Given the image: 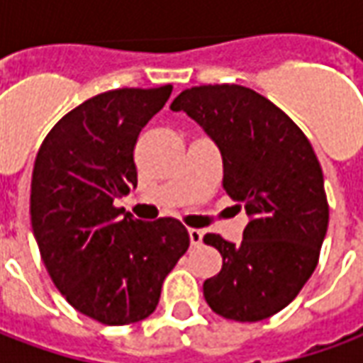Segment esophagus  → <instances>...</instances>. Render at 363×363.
<instances>
[{
	"mask_svg": "<svg viewBox=\"0 0 363 363\" xmlns=\"http://www.w3.org/2000/svg\"><path fill=\"white\" fill-rule=\"evenodd\" d=\"M189 237H190V243L194 245V247H198V245L202 243V237H204V233H202L200 229H189Z\"/></svg>",
	"mask_w": 363,
	"mask_h": 363,
	"instance_id": "34e87169",
	"label": "esophagus"
}]
</instances>
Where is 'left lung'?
<instances>
[{"mask_svg":"<svg viewBox=\"0 0 363 363\" xmlns=\"http://www.w3.org/2000/svg\"><path fill=\"white\" fill-rule=\"evenodd\" d=\"M171 111L204 128L223 159V189L251 218L243 241L208 233L223 257L204 281L208 305L221 317L255 323L289 305L311 278L328 228L319 159L288 114L241 85L182 91Z\"/></svg>","mask_w":363,"mask_h":363,"instance_id":"obj_1","label":"left lung"}]
</instances>
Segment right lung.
I'll use <instances>...</instances> for the list:
<instances>
[{
	"label": "right lung",
	"mask_w": 363,
	"mask_h": 363,
	"mask_svg": "<svg viewBox=\"0 0 363 363\" xmlns=\"http://www.w3.org/2000/svg\"><path fill=\"white\" fill-rule=\"evenodd\" d=\"M173 87L114 89L67 112L44 138L30 182V223L54 286L103 325L150 317L190 245L174 218L120 216L114 200L138 184L134 147Z\"/></svg>",
	"instance_id": "obj_1"
}]
</instances>
